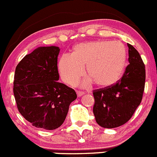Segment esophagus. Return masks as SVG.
Instances as JSON below:
<instances>
[{
  "label": "esophagus",
  "instance_id": "obj_1",
  "mask_svg": "<svg viewBox=\"0 0 157 157\" xmlns=\"http://www.w3.org/2000/svg\"><path fill=\"white\" fill-rule=\"evenodd\" d=\"M76 94L78 95V97H81L84 94V92L81 91V90H76Z\"/></svg>",
  "mask_w": 157,
  "mask_h": 157
}]
</instances>
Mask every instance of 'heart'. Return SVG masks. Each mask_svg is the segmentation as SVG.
Segmentation results:
<instances>
[{
	"label": "heart",
	"mask_w": 157,
	"mask_h": 157,
	"mask_svg": "<svg viewBox=\"0 0 157 157\" xmlns=\"http://www.w3.org/2000/svg\"><path fill=\"white\" fill-rule=\"evenodd\" d=\"M126 63V51L119 41H96L80 43L73 54H64L59 61V75L68 85H75L85 72L88 76L82 82L88 87L94 82L101 87H109L119 80Z\"/></svg>",
	"instance_id": "1"
}]
</instances>
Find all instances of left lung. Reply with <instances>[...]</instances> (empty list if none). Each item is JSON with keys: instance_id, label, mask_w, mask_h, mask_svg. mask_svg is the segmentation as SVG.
<instances>
[{"instance_id": "8db88e82", "label": "left lung", "mask_w": 157, "mask_h": 157, "mask_svg": "<svg viewBox=\"0 0 157 157\" xmlns=\"http://www.w3.org/2000/svg\"><path fill=\"white\" fill-rule=\"evenodd\" d=\"M129 64L122 77L114 85L93 90V113L100 126L113 128L126 123L143 98L145 86V66L136 49L130 44Z\"/></svg>"}]
</instances>
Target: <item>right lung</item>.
<instances>
[{
    "instance_id": "right-lung-1",
    "label": "right lung",
    "mask_w": 157,
    "mask_h": 157,
    "mask_svg": "<svg viewBox=\"0 0 157 157\" xmlns=\"http://www.w3.org/2000/svg\"><path fill=\"white\" fill-rule=\"evenodd\" d=\"M58 47H39L16 67L13 94L21 115L33 126L54 130L63 123L75 90L58 82Z\"/></svg>"
}]
</instances>
